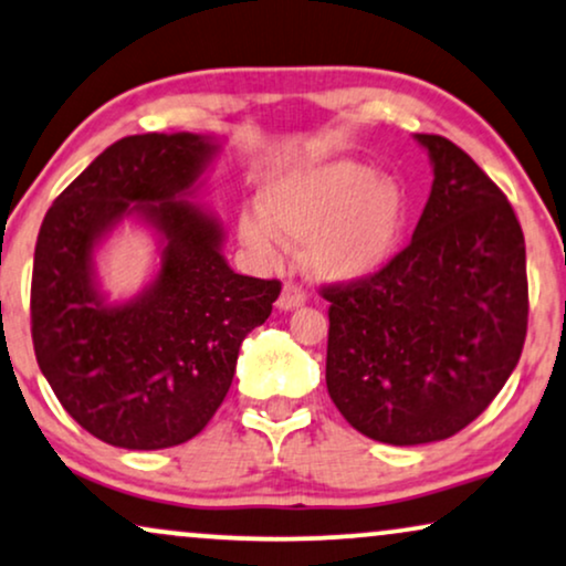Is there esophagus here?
I'll use <instances>...</instances> for the list:
<instances>
[{
    "mask_svg": "<svg viewBox=\"0 0 566 566\" xmlns=\"http://www.w3.org/2000/svg\"><path fill=\"white\" fill-rule=\"evenodd\" d=\"M304 304H306L304 291L294 283H285L281 296H277V310L291 312V310H298V306H304Z\"/></svg>",
    "mask_w": 566,
    "mask_h": 566,
    "instance_id": "esophagus-1",
    "label": "esophagus"
}]
</instances>
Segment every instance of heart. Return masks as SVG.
<instances>
[{
	"label": "heart",
	"instance_id": "obj_1",
	"mask_svg": "<svg viewBox=\"0 0 566 566\" xmlns=\"http://www.w3.org/2000/svg\"><path fill=\"white\" fill-rule=\"evenodd\" d=\"M407 220V193L394 178L352 159H327L270 178L262 209L241 212L239 235L262 262H275L285 243H306L312 275L354 283L390 264Z\"/></svg>",
	"mask_w": 566,
	"mask_h": 566
}]
</instances>
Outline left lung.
Wrapping results in <instances>:
<instances>
[{
	"instance_id": "left-lung-1",
	"label": "left lung",
	"mask_w": 566,
	"mask_h": 566,
	"mask_svg": "<svg viewBox=\"0 0 566 566\" xmlns=\"http://www.w3.org/2000/svg\"><path fill=\"white\" fill-rule=\"evenodd\" d=\"M415 138L432 186L409 247L367 281L323 289L327 394L354 430L390 446L443 441L483 415L527 333L512 205L449 138Z\"/></svg>"
}]
</instances>
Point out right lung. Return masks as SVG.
Instances as JSON below:
<instances>
[{"label": "right lung", "instance_id": "right-lung-1", "mask_svg": "<svg viewBox=\"0 0 566 566\" xmlns=\"http://www.w3.org/2000/svg\"><path fill=\"white\" fill-rule=\"evenodd\" d=\"M214 136L144 134L104 149L49 207L31 283V336L54 396L117 449L191 441L226 399L243 338L270 317L281 283L239 275L226 230L197 205ZM123 219L158 239L160 264L113 303L95 251Z\"/></svg>", "mask_w": 566, "mask_h": 566}]
</instances>
